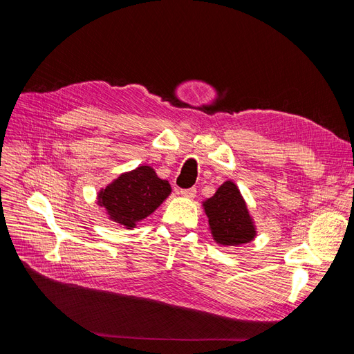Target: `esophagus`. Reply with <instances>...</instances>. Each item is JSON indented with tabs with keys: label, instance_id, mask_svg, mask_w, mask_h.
<instances>
[{
	"label": "esophagus",
	"instance_id": "esophagus-1",
	"mask_svg": "<svg viewBox=\"0 0 354 354\" xmlns=\"http://www.w3.org/2000/svg\"><path fill=\"white\" fill-rule=\"evenodd\" d=\"M196 193H197V190H196L194 187H192V189H183V190L180 192V194H181L183 197H187V198H194V197H196Z\"/></svg>",
	"mask_w": 354,
	"mask_h": 354
}]
</instances>
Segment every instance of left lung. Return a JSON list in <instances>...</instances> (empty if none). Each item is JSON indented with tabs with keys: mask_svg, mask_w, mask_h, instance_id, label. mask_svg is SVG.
I'll return each mask as SVG.
<instances>
[{
	"mask_svg": "<svg viewBox=\"0 0 354 354\" xmlns=\"http://www.w3.org/2000/svg\"><path fill=\"white\" fill-rule=\"evenodd\" d=\"M212 234L217 243L238 246L255 238V226L245 200L233 181L223 183L216 194L205 201Z\"/></svg>",
	"mask_w": 354,
	"mask_h": 354,
	"instance_id": "8db88e82",
	"label": "left lung"
}]
</instances>
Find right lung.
<instances>
[{
    "mask_svg": "<svg viewBox=\"0 0 354 354\" xmlns=\"http://www.w3.org/2000/svg\"><path fill=\"white\" fill-rule=\"evenodd\" d=\"M170 193L167 180L158 178L151 167L141 165L100 192L99 205L106 209L113 222L131 229L153 213Z\"/></svg>",
    "mask_w": 354,
    "mask_h": 354,
    "instance_id": "right-lung-1",
    "label": "right lung"
}]
</instances>
